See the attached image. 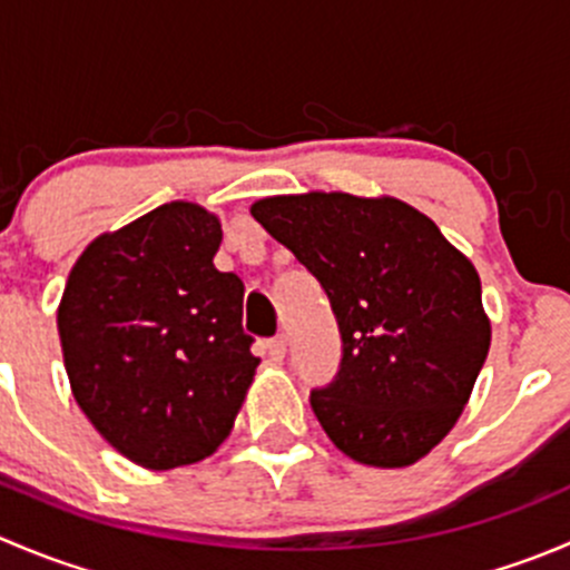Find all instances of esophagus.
<instances>
[{
	"mask_svg": "<svg viewBox=\"0 0 570 570\" xmlns=\"http://www.w3.org/2000/svg\"><path fill=\"white\" fill-rule=\"evenodd\" d=\"M267 355L273 361H284L286 355V336H275L267 342Z\"/></svg>",
	"mask_w": 570,
	"mask_h": 570,
	"instance_id": "1",
	"label": "esophagus"
}]
</instances>
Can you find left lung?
<instances>
[{"instance_id": "left-lung-1", "label": "left lung", "mask_w": 570, "mask_h": 570, "mask_svg": "<svg viewBox=\"0 0 570 570\" xmlns=\"http://www.w3.org/2000/svg\"><path fill=\"white\" fill-rule=\"evenodd\" d=\"M264 232L320 281L342 331V370L312 394L327 439L375 469L422 461L461 419L491 347L474 264L394 195H269Z\"/></svg>"}]
</instances>
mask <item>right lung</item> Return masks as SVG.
<instances>
[{
    "instance_id": "right-lung-1",
    "label": "right lung",
    "mask_w": 570,
    "mask_h": 570,
    "mask_svg": "<svg viewBox=\"0 0 570 570\" xmlns=\"http://www.w3.org/2000/svg\"><path fill=\"white\" fill-rule=\"evenodd\" d=\"M220 217L170 200L105 232L57 306L77 405L142 469L198 463L228 439L256 375L243 281L215 267Z\"/></svg>"
}]
</instances>
